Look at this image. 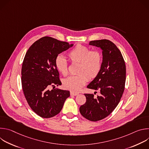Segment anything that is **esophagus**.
Segmentation results:
<instances>
[{
	"label": "esophagus",
	"mask_w": 149,
	"mask_h": 149,
	"mask_svg": "<svg viewBox=\"0 0 149 149\" xmlns=\"http://www.w3.org/2000/svg\"><path fill=\"white\" fill-rule=\"evenodd\" d=\"M70 94H71V95H74V96H76V95H78V93L74 92V91H71V92H70Z\"/></svg>",
	"instance_id": "1"
}]
</instances>
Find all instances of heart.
Masks as SVG:
<instances>
[{"label": "heart", "mask_w": 149, "mask_h": 149, "mask_svg": "<svg viewBox=\"0 0 149 149\" xmlns=\"http://www.w3.org/2000/svg\"><path fill=\"white\" fill-rule=\"evenodd\" d=\"M68 57L73 63H79L78 68V75L71 76L65 79L63 85L67 89L79 91L89 79L95 78L99 74L102 63L101 53L97 50H91L86 46L78 44L68 53ZM55 67L57 70L63 76L68 74V62L62 55L56 57Z\"/></svg>", "instance_id": "heart-1"}]
</instances>
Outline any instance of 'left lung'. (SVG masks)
Masks as SVG:
<instances>
[{
  "label": "left lung",
  "mask_w": 149,
  "mask_h": 149,
  "mask_svg": "<svg viewBox=\"0 0 149 149\" xmlns=\"http://www.w3.org/2000/svg\"><path fill=\"white\" fill-rule=\"evenodd\" d=\"M89 44L102 50L101 70L87 86L88 88L98 90L100 95L95 97L93 94H85L87 100L79 111L87 120L97 121L110 115L118 104L124 90L126 68L121 52L111 41L96 40Z\"/></svg>",
  "instance_id": "1"
}]
</instances>
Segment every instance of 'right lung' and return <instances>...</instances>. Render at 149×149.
<instances>
[{
    "instance_id": "1",
    "label": "right lung",
    "mask_w": 149,
    "mask_h": 149,
    "mask_svg": "<svg viewBox=\"0 0 149 149\" xmlns=\"http://www.w3.org/2000/svg\"><path fill=\"white\" fill-rule=\"evenodd\" d=\"M74 44L45 36L35 42L25 56L22 67V86L31 109L43 118H51L61 111L70 91L58 88L62 84L55 67L58 54Z\"/></svg>"
}]
</instances>
